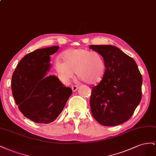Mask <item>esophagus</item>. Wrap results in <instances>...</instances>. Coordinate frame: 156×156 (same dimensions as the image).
Listing matches in <instances>:
<instances>
[{"label":"esophagus","instance_id":"34e87169","mask_svg":"<svg viewBox=\"0 0 156 156\" xmlns=\"http://www.w3.org/2000/svg\"><path fill=\"white\" fill-rule=\"evenodd\" d=\"M78 87H79L78 86L74 85V86H72V90H73V91H76V90H78Z\"/></svg>","mask_w":156,"mask_h":156}]
</instances>
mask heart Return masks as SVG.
Segmentation results:
<instances>
[{
  "mask_svg": "<svg viewBox=\"0 0 156 156\" xmlns=\"http://www.w3.org/2000/svg\"><path fill=\"white\" fill-rule=\"evenodd\" d=\"M62 62L57 59L55 69L63 81L67 82L77 76L87 84H96L103 80L106 72L105 59L99 53L85 48L69 49L62 54Z\"/></svg>",
  "mask_w": 156,
  "mask_h": 156,
  "instance_id": "b5f03b06",
  "label": "heart"
}]
</instances>
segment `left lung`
I'll return each mask as SVG.
<instances>
[{
	"label": "left lung",
	"instance_id": "1",
	"mask_svg": "<svg viewBox=\"0 0 156 156\" xmlns=\"http://www.w3.org/2000/svg\"><path fill=\"white\" fill-rule=\"evenodd\" d=\"M106 63L100 83L93 87L90 97L91 114L105 126H115L129 119L142 97V78L136 62L118 48L90 45Z\"/></svg>",
	"mask_w": 156,
	"mask_h": 156
}]
</instances>
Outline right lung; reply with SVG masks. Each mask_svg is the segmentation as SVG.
<instances>
[{
  "instance_id": "obj_1",
  "label": "right lung",
  "mask_w": 156,
  "mask_h": 156,
  "mask_svg": "<svg viewBox=\"0 0 156 156\" xmlns=\"http://www.w3.org/2000/svg\"><path fill=\"white\" fill-rule=\"evenodd\" d=\"M59 46L42 48L27 54L12 78V91L21 112L31 121L50 123L63 111L73 93L55 76H47L50 55Z\"/></svg>"
}]
</instances>
